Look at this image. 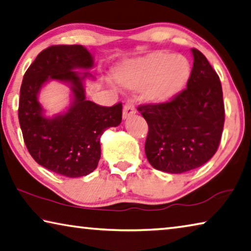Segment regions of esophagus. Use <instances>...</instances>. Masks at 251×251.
<instances>
[{"mask_svg":"<svg viewBox=\"0 0 251 251\" xmlns=\"http://www.w3.org/2000/svg\"><path fill=\"white\" fill-rule=\"evenodd\" d=\"M135 114H136V108H135V106L132 102H127V104H125L124 108H123V118L127 119Z\"/></svg>","mask_w":251,"mask_h":251,"instance_id":"1","label":"esophagus"}]
</instances>
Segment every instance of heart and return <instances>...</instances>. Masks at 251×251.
Segmentation results:
<instances>
[{
	"label": "heart",
	"instance_id": "b5f03b06",
	"mask_svg": "<svg viewBox=\"0 0 251 251\" xmlns=\"http://www.w3.org/2000/svg\"><path fill=\"white\" fill-rule=\"evenodd\" d=\"M113 77L128 89L145 87L144 97L154 104H164L180 95L191 77L188 59L180 54L155 52L115 68Z\"/></svg>",
	"mask_w": 251,
	"mask_h": 251
}]
</instances>
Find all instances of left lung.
<instances>
[{"mask_svg": "<svg viewBox=\"0 0 251 251\" xmlns=\"http://www.w3.org/2000/svg\"><path fill=\"white\" fill-rule=\"evenodd\" d=\"M193 68L186 89L164 104L138 111L149 124L145 154L154 169L184 173L200 168L217 152L225 124L219 75L203 53L191 50Z\"/></svg>", "mask_w": 251, "mask_h": 251, "instance_id": "left-lung-1", "label": "left lung"}]
</instances>
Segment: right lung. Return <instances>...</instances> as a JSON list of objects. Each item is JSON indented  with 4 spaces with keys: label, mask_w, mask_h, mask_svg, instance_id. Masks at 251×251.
<instances>
[{
    "label": "right lung",
    "mask_w": 251,
    "mask_h": 251,
    "mask_svg": "<svg viewBox=\"0 0 251 251\" xmlns=\"http://www.w3.org/2000/svg\"><path fill=\"white\" fill-rule=\"evenodd\" d=\"M94 58L83 46H52L41 51L23 77L19 122L26 149L38 164L67 177L88 176L100 160V137L122 122L121 102L111 107L87 100L85 79ZM83 70V72H75ZM50 80L72 90L70 108L47 118L38 101L39 90Z\"/></svg>",
    "instance_id": "add662e5"
}]
</instances>
